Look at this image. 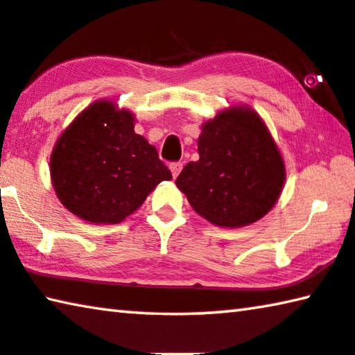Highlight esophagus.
<instances>
[{"instance_id":"34e87169","label":"esophagus","mask_w":355,"mask_h":355,"mask_svg":"<svg viewBox=\"0 0 355 355\" xmlns=\"http://www.w3.org/2000/svg\"><path fill=\"white\" fill-rule=\"evenodd\" d=\"M170 170L173 173V178H178V174L182 170V163L181 162H173L170 163Z\"/></svg>"}]
</instances>
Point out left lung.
<instances>
[{
	"label": "left lung",
	"mask_w": 355,
	"mask_h": 355,
	"mask_svg": "<svg viewBox=\"0 0 355 355\" xmlns=\"http://www.w3.org/2000/svg\"><path fill=\"white\" fill-rule=\"evenodd\" d=\"M200 159L176 179L206 220L236 228L268 212L284 185V162L263 121L249 107H232L203 125Z\"/></svg>",
	"instance_id": "8db88e82"
}]
</instances>
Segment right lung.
<instances>
[{"label":"right lung","mask_w":355,"mask_h":355,"mask_svg":"<svg viewBox=\"0 0 355 355\" xmlns=\"http://www.w3.org/2000/svg\"><path fill=\"white\" fill-rule=\"evenodd\" d=\"M52 184L63 206L92 223H119L173 178L159 152L135 133L128 111L98 101L60 136L51 157Z\"/></svg>","instance_id":"obj_1"}]
</instances>
